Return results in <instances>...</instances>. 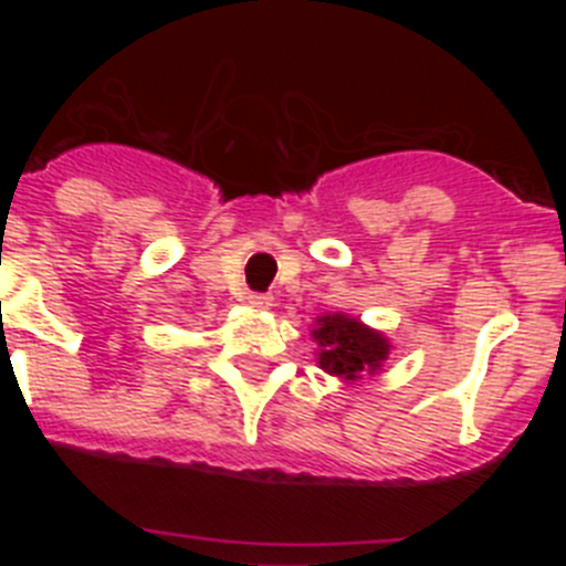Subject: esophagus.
Segmentation results:
<instances>
[{
	"label": "esophagus",
	"instance_id": "34e87169",
	"mask_svg": "<svg viewBox=\"0 0 566 566\" xmlns=\"http://www.w3.org/2000/svg\"><path fill=\"white\" fill-rule=\"evenodd\" d=\"M272 303H274L272 294H260V292L249 294V306L254 308H263V312H266V308H272Z\"/></svg>",
	"mask_w": 566,
	"mask_h": 566
}]
</instances>
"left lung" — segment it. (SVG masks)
Here are the masks:
<instances>
[{
    "label": "left lung",
    "mask_w": 566,
    "mask_h": 566,
    "mask_svg": "<svg viewBox=\"0 0 566 566\" xmlns=\"http://www.w3.org/2000/svg\"><path fill=\"white\" fill-rule=\"evenodd\" d=\"M312 337L317 343V365L343 382H357L363 374L382 371L391 354V339L359 317L345 312H326L314 319Z\"/></svg>",
    "instance_id": "1"
}]
</instances>
